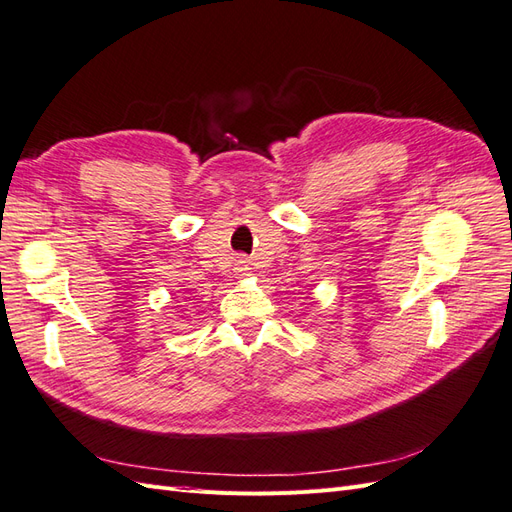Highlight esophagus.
<instances>
[{
	"label": "esophagus",
	"instance_id": "obj_1",
	"mask_svg": "<svg viewBox=\"0 0 512 512\" xmlns=\"http://www.w3.org/2000/svg\"><path fill=\"white\" fill-rule=\"evenodd\" d=\"M245 269H247V262L243 258H239L237 260V271H245Z\"/></svg>",
	"mask_w": 512,
	"mask_h": 512
}]
</instances>
